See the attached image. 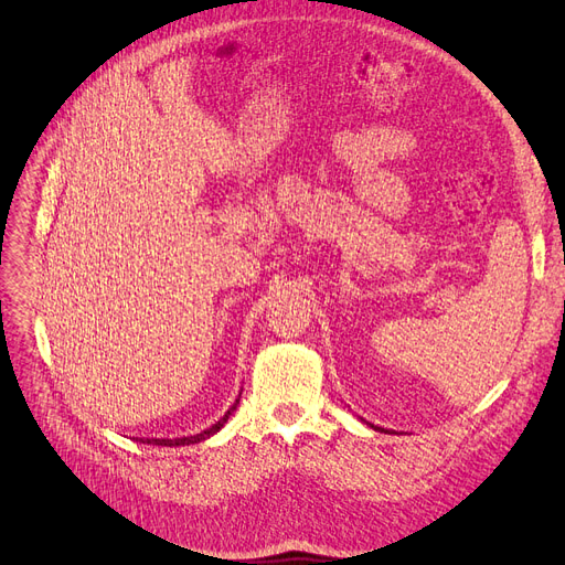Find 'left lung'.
Wrapping results in <instances>:
<instances>
[{
	"label": "left lung",
	"instance_id": "obj_1",
	"mask_svg": "<svg viewBox=\"0 0 565 565\" xmlns=\"http://www.w3.org/2000/svg\"><path fill=\"white\" fill-rule=\"evenodd\" d=\"M371 427H373V425H371ZM373 429H375V431H380V427H373Z\"/></svg>",
	"mask_w": 565,
	"mask_h": 565
}]
</instances>
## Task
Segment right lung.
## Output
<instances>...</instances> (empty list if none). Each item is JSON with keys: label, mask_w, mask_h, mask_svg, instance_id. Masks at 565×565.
Instances as JSON below:
<instances>
[{"label": "right lung", "mask_w": 565, "mask_h": 565, "mask_svg": "<svg viewBox=\"0 0 565 565\" xmlns=\"http://www.w3.org/2000/svg\"><path fill=\"white\" fill-rule=\"evenodd\" d=\"M238 397H241V393H238ZM238 397L234 399V405L225 412V416H223L218 423H214L210 429H205V431H201V434H196V436H183V438H140V443H145V445H158V447H185V445L203 443V440H207L210 436H214L216 431H221V429H223V425L227 423V418L236 412Z\"/></svg>", "instance_id": "add662e5"}]
</instances>
